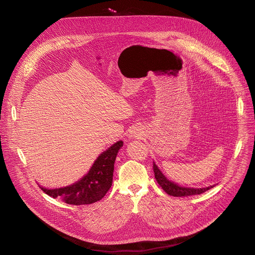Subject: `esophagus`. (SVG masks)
<instances>
[{
  "label": "esophagus",
  "mask_w": 255,
  "mask_h": 255,
  "mask_svg": "<svg viewBox=\"0 0 255 255\" xmlns=\"http://www.w3.org/2000/svg\"><path fill=\"white\" fill-rule=\"evenodd\" d=\"M130 137H138L140 138L142 136V131L139 129V128H133L131 131H130Z\"/></svg>",
  "instance_id": "1"
}]
</instances>
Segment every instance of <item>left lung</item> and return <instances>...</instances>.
<instances>
[{"mask_svg": "<svg viewBox=\"0 0 255 255\" xmlns=\"http://www.w3.org/2000/svg\"><path fill=\"white\" fill-rule=\"evenodd\" d=\"M153 169L155 172V179L158 182V184L162 187V189L171 196H190V195H196L202 194L206 192L207 190L213 188L215 185H212L209 187H203V188H194V187H185L181 186L171 180L167 179L164 173L160 170L158 165L153 162Z\"/></svg>", "mask_w": 255, "mask_h": 255, "instance_id": "8db88e82", "label": "left lung"}]
</instances>
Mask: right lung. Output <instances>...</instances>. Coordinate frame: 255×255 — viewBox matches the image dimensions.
<instances>
[{
	"mask_svg": "<svg viewBox=\"0 0 255 255\" xmlns=\"http://www.w3.org/2000/svg\"><path fill=\"white\" fill-rule=\"evenodd\" d=\"M123 146V141L119 140L109 149L102 152L86 175L75 183L61 188H40L53 198H60L69 205H90L99 202L110 190L113 184L114 165L119 150Z\"/></svg>",
	"mask_w": 255,
	"mask_h": 255,
	"instance_id": "obj_1",
	"label": "right lung"
}]
</instances>
